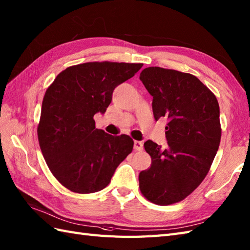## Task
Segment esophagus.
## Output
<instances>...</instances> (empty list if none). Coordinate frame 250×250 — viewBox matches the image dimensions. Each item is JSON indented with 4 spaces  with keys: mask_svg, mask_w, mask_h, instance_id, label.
<instances>
[{
    "mask_svg": "<svg viewBox=\"0 0 250 250\" xmlns=\"http://www.w3.org/2000/svg\"><path fill=\"white\" fill-rule=\"evenodd\" d=\"M133 148H135L136 150H142L143 143L141 141H135V143H133Z\"/></svg>",
    "mask_w": 250,
    "mask_h": 250,
    "instance_id": "34e87169",
    "label": "esophagus"
}]
</instances>
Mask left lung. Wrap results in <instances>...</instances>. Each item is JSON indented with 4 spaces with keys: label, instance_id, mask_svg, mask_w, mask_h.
Here are the masks:
<instances>
[{
    "label": "left lung",
    "instance_id": "left-lung-1",
    "mask_svg": "<svg viewBox=\"0 0 250 250\" xmlns=\"http://www.w3.org/2000/svg\"><path fill=\"white\" fill-rule=\"evenodd\" d=\"M140 79L153 96L155 120L167 118V145L147 140L148 169L139 174L146 199L167 206L181 202L202 184L221 142L220 106L215 95L188 73L149 66Z\"/></svg>",
    "mask_w": 250,
    "mask_h": 250
}]
</instances>
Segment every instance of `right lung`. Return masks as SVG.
Here are the masks:
<instances>
[{"mask_svg":"<svg viewBox=\"0 0 250 250\" xmlns=\"http://www.w3.org/2000/svg\"><path fill=\"white\" fill-rule=\"evenodd\" d=\"M142 63L86 62L59 73L47 88L38 125L39 145L48 168L70 191H101L128 156L133 140L95 128L94 114L105 113L113 90Z\"/></svg>","mask_w":250,"mask_h":250,"instance_id":"add662e5","label":"right lung"}]
</instances>
